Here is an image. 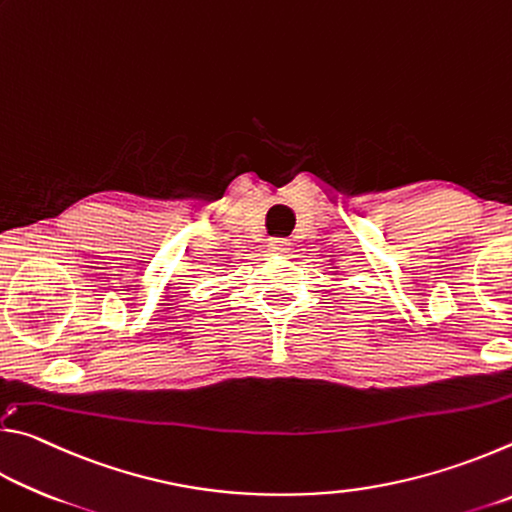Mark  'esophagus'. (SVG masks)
Wrapping results in <instances>:
<instances>
[{
  "mask_svg": "<svg viewBox=\"0 0 512 512\" xmlns=\"http://www.w3.org/2000/svg\"><path fill=\"white\" fill-rule=\"evenodd\" d=\"M268 248L275 250V253H289L291 241L284 237H273V239H268Z\"/></svg>",
  "mask_w": 512,
  "mask_h": 512,
  "instance_id": "1",
  "label": "esophagus"
}]
</instances>
